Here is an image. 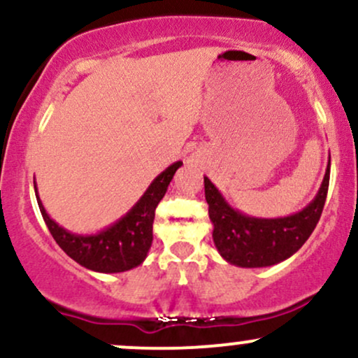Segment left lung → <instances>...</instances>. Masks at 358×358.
I'll use <instances>...</instances> for the list:
<instances>
[{
    "mask_svg": "<svg viewBox=\"0 0 358 358\" xmlns=\"http://www.w3.org/2000/svg\"><path fill=\"white\" fill-rule=\"evenodd\" d=\"M328 182L330 159L318 193L305 208L286 217L262 219L234 208L219 188L203 176L213 244L224 261L239 268H268L293 256L318 224L327 200Z\"/></svg>",
    "mask_w": 358,
    "mask_h": 358,
    "instance_id": "left-lung-1",
    "label": "left lung"
}]
</instances>
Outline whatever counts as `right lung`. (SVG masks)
<instances>
[{
	"instance_id": "1",
	"label": "right lung",
	"mask_w": 358,
	"mask_h": 358,
	"mask_svg": "<svg viewBox=\"0 0 358 358\" xmlns=\"http://www.w3.org/2000/svg\"><path fill=\"white\" fill-rule=\"evenodd\" d=\"M182 165V162H175L163 170L129 212L96 234H73L57 224L45 210L34 182L36 202L52 237L69 257L96 273H124L138 268L146 259L153 242L155 210L159 200L165 196L176 170Z\"/></svg>"
}]
</instances>
